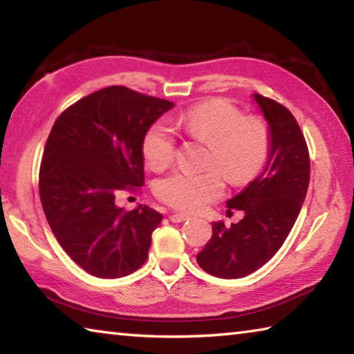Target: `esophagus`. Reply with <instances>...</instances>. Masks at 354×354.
I'll use <instances>...</instances> for the list:
<instances>
[{"mask_svg":"<svg viewBox=\"0 0 354 354\" xmlns=\"http://www.w3.org/2000/svg\"><path fill=\"white\" fill-rule=\"evenodd\" d=\"M190 217L189 215H185V214H179V212H176V214H171L170 215V220L173 221V223H183V221H187Z\"/></svg>","mask_w":354,"mask_h":354,"instance_id":"1","label":"esophagus"}]
</instances>
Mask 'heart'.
<instances>
[{"label": "heart", "mask_w": 354, "mask_h": 354, "mask_svg": "<svg viewBox=\"0 0 354 354\" xmlns=\"http://www.w3.org/2000/svg\"><path fill=\"white\" fill-rule=\"evenodd\" d=\"M183 128L190 136L212 145L209 162L217 164L227 181L243 184L266 165L270 151V134L259 118H245L242 111L227 100L215 98L190 107L181 115ZM176 151L173 131L164 122L147 129L142 153L151 169H164ZM156 194L167 205L184 212H198L223 194L218 170L175 171L159 179Z\"/></svg>", "instance_id": "heart-1"}]
</instances>
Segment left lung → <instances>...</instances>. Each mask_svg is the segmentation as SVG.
Listing matches in <instances>:
<instances>
[{
	"label": "left lung",
	"instance_id": "8db88e82",
	"mask_svg": "<svg viewBox=\"0 0 354 354\" xmlns=\"http://www.w3.org/2000/svg\"><path fill=\"white\" fill-rule=\"evenodd\" d=\"M270 134V151L262 173L241 194L226 201L243 211L239 223L226 227L212 221V237L198 254L203 270L223 279L256 272L283 247L306 198L309 153L295 117L283 104L253 93Z\"/></svg>",
	"mask_w": 354,
	"mask_h": 354
}]
</instances>
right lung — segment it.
I'll return each mask as SVG.
<instances>
[{
    "mask_svg": "<svg viewBox=\"0 0 354 354\" xmlns=\"http://www.w3.org/2000/svg\"><path fill=\"white\" fill-rule=\"evenodd\" d=\"M173 106L111 86L65 109L48 136L41 206L65 253L93 277H127L147 261L162 214L147 205L127 212L115 196L142 185L143 136Z\"/></svg>",
    "mask_w": 354,
    "mask_h": 354,
    "instance_id": "right-lung-1",
    "label": "right lung"
}]
</instances>
